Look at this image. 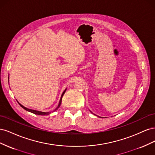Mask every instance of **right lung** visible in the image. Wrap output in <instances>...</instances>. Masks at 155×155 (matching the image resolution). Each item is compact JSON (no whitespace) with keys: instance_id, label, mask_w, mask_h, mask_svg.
<instances>
[{"instance_id":"add662e5","label":"right lung","mask_w":155,"mask_h":155,"mask_svg":"<svg viewBox=\"0 0 155 155\" xmlns=\"http://www.w3.org/2000/svg\"><path fill=\"white\" fill-rule=\"evenodd\" d=\"M66 90H67V88L65 89V90L64 91V92H63V94H62V95H61V99H60V101H59V104H58V106L56 107V109L54 110V111H55V110H58V108L60 107V105H61V100H62V97H63V96L64 95V92H65V91H66ZM18 104H19L23 109H25L26 110H27V111H29V112H32V113H34V114H37V115H48L50 113V112H41V111H38V110H32V109H28V108H26V107H24L23 105H22L21 104H19V103H18Z\"/></svg>"}]
</instances>
